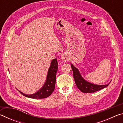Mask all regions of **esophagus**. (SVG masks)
<instances>
[{"label":"esophagus","mask_w":123,"mask_h":123,"mask_svg":"<svg viewBox=\"0 0 123 123\" xmlns=\"http://www.w3.org/2000/svg\"><path fill=\"white\" fill-rule=\"evenodd\" d=\"M61 59H62V60H63V61L64 62H66V61H67V60H68V57H67V56H66V55H64V54H63V55H62Z\"/></svg>","instance_id":"esophagus-1"}]
</instances>
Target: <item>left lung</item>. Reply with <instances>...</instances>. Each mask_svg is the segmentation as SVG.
<instances>
[{"label": "left lung", "mask_w": 123, "mask_h": 123, "mask_svg": "<svg viewBox=\"0 0 123 123\" xmlns=\"http://www.w3.org/2000/svg\"><path fill=\"white\" fill-rule=\"evenodd\" d=\"M71 67L73 72L74 81L77 87L83 93H94L95 92L100 90L109 86L110 81L107 85H95L87 81L81 76L78 68H76L73 64H71Z\"/></svg>", "instance_id": "obj_1"}]
</instances>
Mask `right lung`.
<instances>
[{
    "mask_svg": "<svg viewBox=\"0 0 123 123\" xmlns=\"http://www.w3.org/2000/svg\"><path fill=\"white\" fill-rule=\"evenodd\" d=\"M58 63L57 59L52 60L48 71L47 73L46 80L43 86L32 94H26L20 91H18L24 96L32 99H43L48 97L53 92L55 89L56 82V75L57 71Z\"/></svg>",
    "mask_w": 123,
    "mask_h": 123,
    "instance_id": "right-lung-1",
    "label": "right lung"
}]
</instances>
